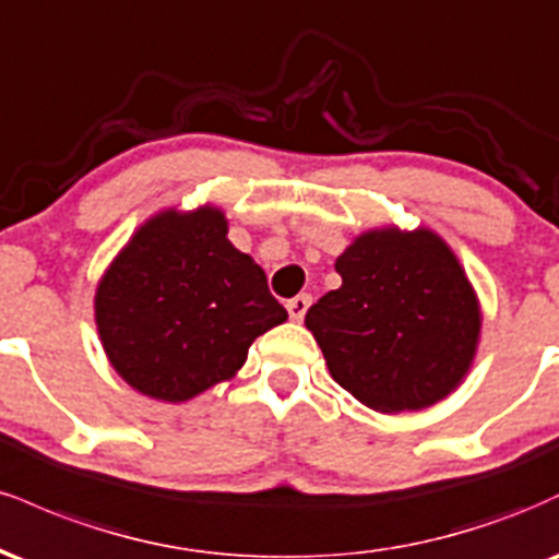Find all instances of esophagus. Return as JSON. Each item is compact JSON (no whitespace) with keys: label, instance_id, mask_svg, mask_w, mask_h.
<instances>
[{"label":"esophagus","instance_id":"1","mask_svg":"<svg viewBox=\"0 0 559 559\" xmlns=\"http://www.w3.org/2000/svg\"><path fill=\"white\" fill-rule=\"evenodd\" d=\"M310 305H312L310 294H297V297L286 301V310H288V316H292V320H301L305 318V312L310 310Z\"/></svg>","mask_w":559,"mask_h":559}]
</instances>
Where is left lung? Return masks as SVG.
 <instances>
[{"label": "left lung", "mask_w": 559, "mask_h": 559, "mask_svg": "<svg viewBox=\"0 0 559 559\" xmlns=\"http://www.w3.org/2000/svg\"><path fill=\"white\" fill-rule=\"evenodd\" d=\"M342 286L307 310L333 381L381 413L423 409L463 381L480 312L431 230H370L336 260Z\"/></svg>", "instance_id": "8db88e82"}]
</instances>
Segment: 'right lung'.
I'll list each match as a JSON object with an SVG mask.
<instances>
[{
	"instance_id": "obj_1",
	"label": "right lung",
	"mask_w": 559,
	"mask_h": 559,
	"mask_svg": "<svg viewBox=\"0 0 559 559\" xmlns=\"http://www.w3.org/2000/svg\"><path fill=\"white\" fill-rule=\"evenodd\" d=\"M221 210L152 217L96 288L112 368L141 394L186 402L226 381L260 333L288 318Z\"/></svg>"
}]
</instances>
